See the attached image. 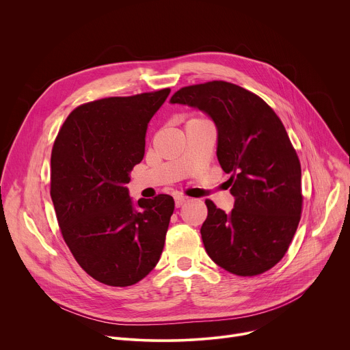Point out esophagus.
I'll list each match as a JSON object with an SVG mask.
<instances>
[{
  "label": "esophagus",
  "mask_w": 350,
  "mask_h": 350,
  "mask_svg": "<svg viewBox=\"0 0 350 350\" xmlns=\"http://www.w3.org/2000/svg\"><path fill=\"white\" fill-rule=\"evenodd\" d=\"M174 202H176V208H181L187 202V198L183 196V195H176L174 196Z\"/></svg>",
  "instance_id": "34e87169"
}]
</instances>
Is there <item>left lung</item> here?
<instances>
[{"mask_svg": "<svg viewBox=\"0 0 350 350\" xmlns=\"http://www.w3.org/2000/svg\"><path fill=\"white\" fill-rule=\"evenodd\" d=\"M170 103L213 119L217 159L231 174L234 209L205 201L201 235L209 258L235 275L270 270L286 254L304 204L301 162L282 122L260 96L221 80L183 87Z\"/></svg>", "mask_w": 350, "mask_h": 350, "instance_id": "obj_1", "label": "left lung"}]
</instances>
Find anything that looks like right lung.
Returning <instances> with one entry per match:
<instances>
[{
	"mask_svg": "<svg viewBox=\"0 0 350 350\" xmlns=\"http://www.w3.org/2000/svg\"><path fill=\"white\" fill-rule=\"evenodd\" d=\"M170 88L77 107L51 152V199L80 267L111 286L141 281L159 262L174 201L161 193L134 206L126 184L145 152L149 120Z\"/></svg>",
	"mask_w": 350,
	"mask_h": 350,
	"instance_id": "right-lung-1",
	"label": "right lung"
}]
</instances>
